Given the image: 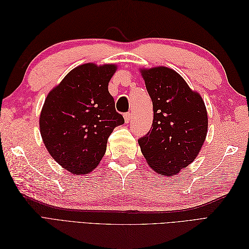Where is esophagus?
Returning a JSON list of instances; mask_svg holds the SVG:
<instances>
[{"label":"esophagus","mask_w":249,"mask_h":249,"mask_svg":"<svg viewBox=\"0 0 249 249\" xmlns=\"http://www.w3.org/2000/svg\"><path fill=\"white\" fill-rule=\"evenodd\" d=\"M124 120H125V123H126V124H129V123L131 122V119H132V115H131V113H130V112L124 113Z\"/></svg>","instance_id":"34e87169"}]
</instances>
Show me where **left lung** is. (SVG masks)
<instances>
[{"mask_svg": "<svg viewBox=\"0 0 249 249\" xmlns=\"http://www.w3.org/2000/svg\"><path fill=\"white\" fill-rule=\"evenodd\" d=\"M152 99L154 120L138 139L141 152L155 171L175 176L194 161L205 142L208 114L201 96L165 66L141 70Z\"/></svg>", "mask_w": 249, "mask_h": 249, "instance_id": "8db88e82", "label": "left lung"}]
</instances>
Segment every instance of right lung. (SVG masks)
<instances>
[{
  "mask_svg": "<svg viewBox=\"0 0 249 249\" xmlns=\"http://www.w3.org/2000/svg\"><path fill=\"white\" fill-rule=\"evenodd\" d=\"M116 65H80L48 94L39 118L51 156L73 175H87L106 153L107 141L124 119L115 110L108 84Z\"/></svg>",
  "mask_w": 249,
  "mask_h": 249,
  "instance_id": "obj_1",
  "label": "right lung"
}]
</instances>
